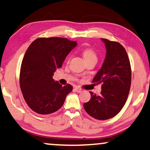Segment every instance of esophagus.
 <instances>
[{
	"mask_svg": "<svg viewBox=\"0 0 150 150\" xmlns=\"http://www.w3.org/2000/svg\"><path fill=\"white\" fill-rule=\"evenodd\" d=\"M74 90H75V91L77 92H81L82 91V90L81 89V88H77V87L75 88H74Z\"/></svg>",
	"mask_w": 150,
	"mask_h": 150,
	"instance_id": "obj_1",
	"label": "esophagus"
}]
</instances>
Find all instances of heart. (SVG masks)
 Listing matches in <instances>:
<instances>
[{
    "mask_svg": "<svg viewBox=\"0 0 150 150\" xmlns=\"http://www.w3.org/2000/svg\"><path fill=\"white\" fill-rule=\"evenodd\" d=\"M82 54H83V56L86 62L90 60H97L96 53L92 48H85L82 52ZM69 58H70V57H69Z\"/></svg>",
    "mask_w": 150,
    "mask_h": 150,
    "instance_id": "heart-1",
    "label": "heart"
}]
</instances>
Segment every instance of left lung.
<instances>
[{"label": "left lung", "instance_id": "1", "mask_svg": "<svg viewBox=\"0 0 150 150\" xmlns=\"http://www.w3.org/2000/svg\"><path fill=\"white\" fill-rule=\"evenodd\" d=\"M101 40L105 44L106 57L92 82L102 84V90L99 95L90 92L91 98L83 103V107L91 117L105 120L116 115L125 105L131 85V67L121 44Z\"/></svg>", "mask_w": 150, "mask_h": 150}]
</instances>
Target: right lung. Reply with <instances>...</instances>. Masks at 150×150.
Masks as SVG:
<instances>
[{
	"label": "right lung",
	"mask_w": 150,
	"mask_h": 150,
	"mask_svg": "<svg viewBox=\"0 0 150 150\" xmlns=\"http://www.w3.org/2000/svg\"><path fill=\"white\" fill-rule=\"evenodd\" d=\"M77 45V41L66 38H38L27 49L21 65L20 85L25 101L35 112H56L72 91V86H62L52 77Z\"/></svg>",
	"instance_id": "right-lung-1"
}]
</instances>
